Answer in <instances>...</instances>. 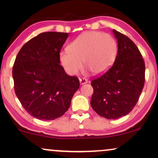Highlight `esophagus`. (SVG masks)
I'll list each match as a JSON object with an SVG mask.
<instances>
[{"label": "esophagus", "instance_id": "obj_1", "mask_svg": "<svg viewBox=\"0 0 158 158\" xmlns=\"http://www.w3.org/2000/svg\"><path fill=\"white\" fill-rule=\"evenodd\" d=\"M80 83H81V85H83V84H85L88 83V80L85 79V78H80Z\"/></svg>", "mask_w": 158, "mask_h": 158}]
</instances>
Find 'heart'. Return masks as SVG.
<instances>
[{
    "label": "heart",
    "mask_w": 158,
    "mask_h": 158,
    "mask_svg": "<svg viewBox=\"0 0 158 158\" xmlns=\"http://www.w3.org/2000/svg\"><path fill=\"white\" fill-rule=\"evenodd\" d=\"M118 46L111 35L99 31H86L60 53V61L70 75H76L84 66L94 75L103 74L115 61Z\"/></svg>",
    "instance_id": "b5f03b06"
}]
</instances>
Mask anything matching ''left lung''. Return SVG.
Masks as SVG:
<instances>
[{"label": "left lung", "instance_id": "8db88e82", "mask_svg": "<svg viewBox=\"0 0 158 158\" xmlns=\"http://www.w3.org/2000/svg\"><path fill=\"white\" fill-rule=\"evenodd\" d=\"M118 52L111 68L91 82L90 105L108 119L126 116L139 100L144 84L145 64L139 49L129 37L113 29Z\"/></svg>", "mask_w": 158, "mask_h": 158}]
</instances>
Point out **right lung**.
Segmentation results:
<instances>
[{
	"label": "right lung",
	"instance_id": "add662e5",
	"mask_svg": "<svg viewBox=\"0 0 158 158\" xmlns=\"http://www.w3.org/2000/svg\"><path fill=\"white\" fill-rule=\"evenodd\" d=\"M68 33L48 31L21 47L13 67L14 90L24 109L40 120H54L70 107L80 82L60 65V52Z\"/></svg>",
	"mask_w": 158,
	"mask_h": 158
}]
</instances>
